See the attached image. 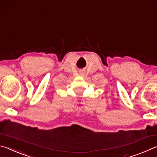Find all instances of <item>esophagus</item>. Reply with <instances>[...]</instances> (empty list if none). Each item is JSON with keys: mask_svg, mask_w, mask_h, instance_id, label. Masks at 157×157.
Returning a JSON list of instances; mask_svg holds the SVG:
<instances>
[{"mask_svg": "<svg viewBox=\"0 0 157 157\" xmlns=\"http://www.w3.org/2000/svg\"><path fill=\"white\" fill-rule=\"evenodd\" d=\"M79 74H80V75H81V76H83V74H84V73L83 72V71H81V72H80V73H79Z\"/></svg>", "mask_w": 157, "mask_h": 157, "instance_id": "esophagus-1", "label": "esophagus"}]
</instances>
